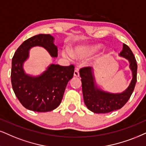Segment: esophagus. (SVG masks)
Instances as JSON below:
<instances>
[{
  "mask_svg": "<svg viewBox=\"0 0 146 146\" xmlns=\"http://www.w3.org/2000/svg\"><path fill=\"white\" fill-rule=\"evenodd\" d=\"M74 76L75 77H79V73L78 68H75V71H74Z\"/></svg>",
  "mask_w": 146,
  "mask_h": 146,
  "instance_id": "1",
  "label": "esophagus"
}]
</instances>
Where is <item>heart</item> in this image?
<instances>
[{"instance_id": "obj_1", "label": "heart", "mask_w": 146, "mask_h": 146, "mask_svg": "<svg viewBox=\"0 0 146 146\" xmlns=\"http://www.w3.org/2000/svg\"><path fill=\"white\" fill-rule=\"evenodd\" d=\"M101 48L100 44H96V45L88 46H79L77 47L72 50V55L77 58H84L86 57L90 56L94 54ZM62 55L67 58H71V54L67 52H62Z\"/></svg>"}]
</instances>
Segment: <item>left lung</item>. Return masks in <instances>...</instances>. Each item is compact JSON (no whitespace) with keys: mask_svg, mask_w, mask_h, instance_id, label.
Segmentation results:
<instances>
[{"mask_svg":"<svg viewBox=\"0 0 146 146\" xmlns=\"http://www.w3.org/2000/svg\"><path fill=\"white\" fill-rule=\"evenodd\" d=\"M119 56L129 60L133 75L129 86L121 93H110L98 88L93 68L84 67L79 71L85 104L94 113H108L120 109L127 102L133 92L137 82V64L135 58L131 50L125 44H123V50Z\"/></svg>","mask_w":146,"mask_h":146,"instance_id":"1","label":"left lung"}]
</instances>
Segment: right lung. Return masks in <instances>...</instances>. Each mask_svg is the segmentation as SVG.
I'll return each instance as SVG.
<instances>
[{
    "mask_svg": "<svg viewBox=\"0 0 146 146\" xmlns=\"http://www.w3.org/2000/svg\"><path fill=\"white\" fill-rule=\"evenodd\" d=\"M54 38L50 34H38L24 41L17 49L12 59L11 84L15 94L27 109L35 112H48L59 106L66 86L73 78L74 66L51 64L38 76L24 71V62L29 58V50L41 46L52 57H57L58 50Z\"/></svg>",
    "mask_w": 146,
    "mask_h": 146,
    "instance_id": "right-lung-1",
    "label": "right lung"
}]
</instances>
